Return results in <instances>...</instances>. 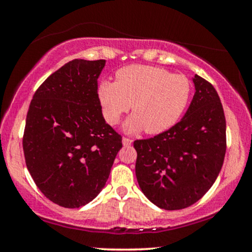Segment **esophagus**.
Returning a JSON list of instances; mask_svg holds the SVG:
<instances>
[{
	"instance_id": "34e87169",
	"label": "esophagus",
	"mask_w": 252,
	"mask_h": 252,
	"mask_svg": "<svg viewBox=\"0 0 252 252\" xmlns=\"http://www.w3.org/2000/svg\"><path fill=\"white\" fill-rule=\"evenodd\" d=\"M122 143H123L124 147H129L130 144L132 143V140H130V138H128V137H123L122 138Z\"/></svg>"
}]
</instances>
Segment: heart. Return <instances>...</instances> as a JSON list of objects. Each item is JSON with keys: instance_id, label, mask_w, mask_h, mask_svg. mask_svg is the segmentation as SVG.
<instances>
[{"instance_id": "heart-1", "label": "heart", "mask_w": 252, "mask_h": 252, "mask_svg": "<svg viewBox=\"0 0 252 252\" xmlns=\"http://www.w3.org/2000/svg\"><path fill=\"white\" fill-rule=\"evenodd\" d=\"M190 92L192 84L184 74L155 66L130 65L117 71L116 82L100 83L98 98L109 124L120 122L131 104L134 114L124 122V131L161 134L179 122L189 106Z\"/></svg>"}]
</instances>
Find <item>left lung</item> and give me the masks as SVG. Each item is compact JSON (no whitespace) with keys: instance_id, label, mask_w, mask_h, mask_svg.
<instances>
[{"instance_id":"obj_1","label":"left lung","mask_w":252,"mask_h":252,"mask_svg":"<svg viewBox=\"0 0 252 252\" xmlns=\"http://www.w3.org/2000/svg\"><path fill=\"white\" fill-rule=\"evenodd\" d=\"M174 126L137 140L136 178L143 194L163 210H181L206 194L218 178L226 152V122L220 98L204 78Z\"/></svg>"}]
</instances>
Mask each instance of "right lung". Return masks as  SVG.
<instances>
[{"instance_id": "add662e5", "label": "right lung", "mask_w": 252, "mask_h": 252, "mask_svg": "<svg viewBox=\"0 0 252 252\" xmlns=\"http://www.w3.org/2000/svg\"><path fill=\"white\" fill-rule=\"evenodd\" d=\"M105 60L74 59L32 99L24 134L28 172L46 198L77 209L105 186L122 137L105 123L97 79Z\"/></svg>"}]
</instances>
